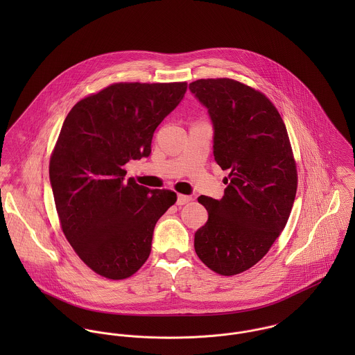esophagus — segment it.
<instances>
[{
  "label": "esophagus",
  "instance_id": "esophagus-1",
  "mask_svg": "<svg viewBox=\"0 0 355 355\" xmlns=\"http://www.w3.org/2000/svg\"><path fill=\"white\" fill-rule=\"evenodd\" d=\"M193 198L190 196H184V194H178V200L176 203L178 205H186V203L190 202Z\"/></svg>",
  "mask_w": 355,
  "mask_h": 355
}]
</instances>
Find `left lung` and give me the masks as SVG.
<instances>
[{
	"instance_id": "left-lung-1",
	"label": "left lung",
	"mask_w": 355,
	"mask_h": 355,
	"mask_svg": "<svg viewBox=\"0 0 355 355\" xmlns=\"http://www.w3.org/2000/svg\"><path fill=\"white\" fill-rule=\"evenodd\" d=\"M190 90L209 110L214 159L228 172L221 200L198 197L209 218L194 249L209 269L234 276L254 266L284 230L297 162L286 124L263 93L228 78L200 79Z\"/></svg>"
}]
</instances>
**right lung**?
I'll use <instances>...</instances> for the list:
<instances>
[{
  "label": "right lung",
  "mask_w": 355,
  "mask_h": 355,
  "mask_svg": "<svg viewBox=\"0 0 355 355\" xmlns=\"http://www.w3.org/2000/svg\"><path fill=\"white\" fill-rule=\"evenodd\" d=\"M186 90V82L113 83L76 102L64 120L49 162L55 210L75 253L102 277L139 270L155 223L178 200L171 190L124 182V165L150 154L155 128Z\"/></svg>",
  "instance_id": "right-lung-1"
}]
</instances>
